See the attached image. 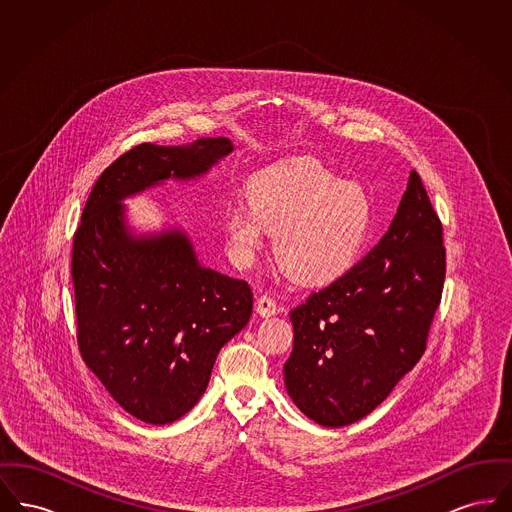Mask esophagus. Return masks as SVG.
I'll use <instances>...</instances> for the list:
<instances>
[{"mask_svg": "<svg viewBox=\"0 0 512 512\" xmlns=\"http://www.w3.org/2000/svg\"><path fill=\"white\" fill-rule=\"evenodd\" d=\"M255 309H257V313H259L261 317H270V315H276L278 305H276V301H274V297H272L270 293H263V295L257 297Z\"/></svg>", "mask_w": 512, "mask_h": 512, "instance_id": "1", "label": "esophagus"}]
</instances>
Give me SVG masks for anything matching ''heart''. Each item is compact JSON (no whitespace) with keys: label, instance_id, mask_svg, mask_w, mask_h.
I'll use <instances>...</instances> for the list:
<instances>
[{"label":"heart","instance_id":"b5f03b06","mask_svg":"<svg viewBox=\"0 0 512 512\" xmlns=\"http://www.w3.org/2000/svg\"><path fill=\"white\" fill-rule=\"evenodd\" d=\"M370 207L365 194L341 182L317 159H301L257 174L249 205L224 213L232 255L247 265L276 233L274 255L293 280L322 286L340 278L365 244Z\"/></svg>","mask_w":512,"mask_h":512}]
</instances>
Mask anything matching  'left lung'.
I'll use <instances>...</instances> for the list:
<instances>
[{
  "instance_id": "left-lung-1",
  "label": "left lung",
  "mask_w": 512,
  "mask_h": 512,
  "mask_svg": "<svg viewBox=\"0 0 512 512\" xmlns=\"http://www.w3.org/2000/svg\"><path fill=\"white\" fill-rule=\"evenodd\" d=\"M445 265L443 224L411 171L382 240L293 307V351L284 365L293 403L330 428L372 413L426 351Z\"/></svg>"
}]
</instances>
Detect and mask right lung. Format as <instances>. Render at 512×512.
Returning a JSON list of instances; mask_svg holds the SVG:
<instances>
[{
    "mask_svg": "<svg viewBox=\"0 0 512 512\" xmlns=\"http://www.w3.org/2000/svg\"><path fill=\"white\" fill-rule=\"evenodd\" d=\"M232 147L205 138L128 149L101 172L74 232L80 355L122 409L147 424L174 422L199 401L220 347L249 322L253 293L245 280L199 267L180 232L130 238L119 201L171 176L203 174Z\"/></svg>",
    "mask_w": 512,
    "mask_h": 512,
    "instance_id": "1",
    "label": "right lung"
}]
</instances>
